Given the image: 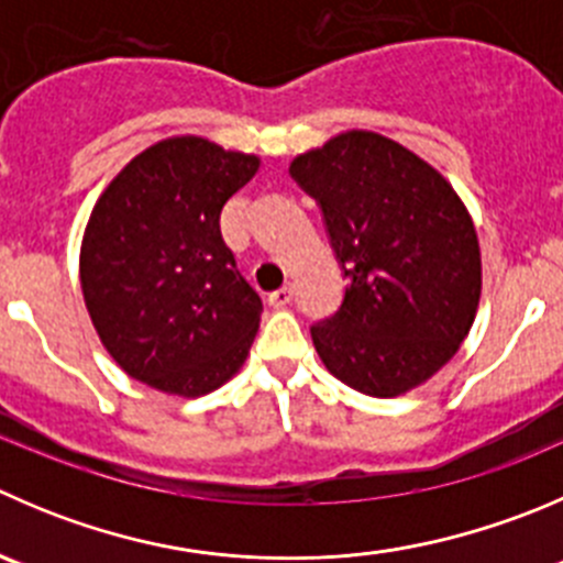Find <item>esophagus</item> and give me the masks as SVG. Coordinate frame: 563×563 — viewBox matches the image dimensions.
Masks as SVG:
<instances>
[{
    "mask_svg": "<svg viewBox=\"0 0 563 563\" xmlns=\"http://www.w3.org/2000/svg\"><path fill=\"white\" fill-rule=\"evenodd\" d=\"M291 297H294L291 286H283V288H277V291L269 294V305L272 308H286V305L291 302Z\"/></svg>",
    "mask_w": 563,
    "mask_h": 563,
    "instance_id": "1",
    "label": "esophagus"
}]
</instances>
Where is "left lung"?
Returning <instances> with one entry per match:
<instances>
[{"instance_id":"obj_1","label":"left lung","mask_w":563,"mask_h":563,"mask_svg":"<svg viewBox=\"0 0 563 563\" xmlns=\"http://www.w3.org/2000/svg\"><path fill=\"white\" fill-rule=\"evenodd\" d=\"M346 275L335 316L310 327L332 376L393 398L432 379L471 332L482 250L456 189L401 143L341 131L291 162Z\"/></svg>"}]
</instances>
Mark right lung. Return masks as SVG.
<instances>
[{
  "instance_id": "1",
  "label": "right lung",
  "mask_w": 563,
  "mask_h": 563,
  "mask_svg": "<svg viewBox=\"0 0 563 563\" xmlns=\"http://www.w3.org/2000/svg\"><path fill=\"white\" fill-rule=\"evenodd\" d=\"M258 167L255 154L206 136H167L96 200L81 236V294L131 379L198 398L244 365L264 305L222 242L220 214Z\"/></svg>"
}]
</instances>
